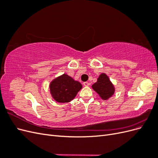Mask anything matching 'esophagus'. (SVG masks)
<instances>
[{
	"label": "esophagus",
	"mask_w": 158,
	"mask_h": 158,
	"mask_svg": "<svg viewBox=\"0 0 158 158\" xmlns=\"http://www.w3.org/2000/svg\"><path fill=\"white\" fill-rule=\"evenodd\" d=\"M89 85H90V83L88 82H84V86H88Z\"/></svg>",
	"instance_id": "34e87169"
}]
</instances>
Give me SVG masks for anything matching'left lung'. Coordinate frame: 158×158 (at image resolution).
I'll return each instance as SVG.
<instances>
[{
  "mask_svg": "<svg viewBox=\"0 0 158 158\" xmlns=\"http://www.w3.org/2000/svg\"><path fill=\"white\" fill-rule=\"evenodd\" d=\"M92 88L104 100L111 97L114 92V85L104 73L100 74L97 82L92 85Z\"/></svg>",
  "mask_w": 158,
  "mask_h": 158,
  "instance_id": "obj_1",
  "label": "left lung"
}]
</instances>
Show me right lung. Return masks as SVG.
I'll return each instance as SVG.
<instances>
[{
    "label": "right lung",
    "instance_id": "1",
    "mask_svg": "<svg viewBox=\"0 0 158 158\" xmlns=\"http://www.w3.org/2000/svg\"><path fill=\"white\" fill-rule=\"evenodd\" d=\"M82 85L69 75L64 74L55 78L50 84L52 98L59 103H67L73 100Z\"/></svg>",
    "mask_w": 158,
    "mask_h": 158
}]
</instances>
